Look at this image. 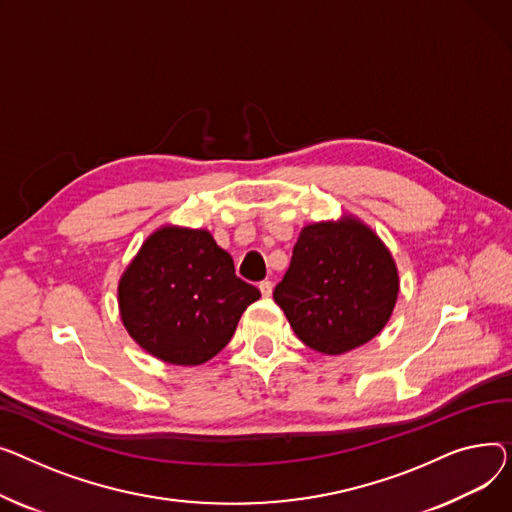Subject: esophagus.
Wrapping results in <instances>:
<instances>
[{
	"label": "esophagus",
	"mask_w": 512,
	"mask_h": 512,
	"mask_svg": "<svg viewBox=\"0 0 512 512\" xmlns=\"http://www.w3.org/2000/svg\"><path fill=\"white\" fill-rule=\"evenodd\" d=\"M258 289H260V293H262L264 297L273 295V283H270V281H262V283L258 285Z\"/></svg>",
	"instance_id": "34e87169"
}]
</instances>
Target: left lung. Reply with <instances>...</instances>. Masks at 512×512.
Returning <instances> with one entry per match:
<instances>
[{
  "mask_svg": "<svg viewBox=\"0 0 512 512\" xmlns=\"http://www.w3.org/2000/svg\"><path fill=\"white\" fill-rule=\"evenodd\" d=\"M397 295L393 256L355 217L306 225L273 293L299 341L326 355L372 341L393 314Z\"/></svg>",
  "mask_w": 512,
  "mask_h": 512,
  "instance_id": "obj_1",
  "label": "left lung"
}]
</instances>
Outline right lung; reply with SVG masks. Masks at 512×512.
<instances>
[{"label": "right lung", "mask_w": 512, "mask_h": 512, "mask_svg": "<svg viewBox=\"0 0 512 512\" xmlns=\"http://www.w3.org/2000/svg\"><path fill=\"white\" fill-rule=\"evenodd\" d=\"M130 337L175 366H200L233 337L260 291L235 277L206 229L165 225L148 235L117 287Z\"/></svg>", "instance_id": "obj_1"}]
</instances>
